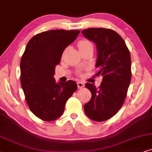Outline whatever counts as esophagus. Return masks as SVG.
Segmentation results:
<instances>
[{"label": "esophagus", "instance_id": "1", "mask_svg": "<svg viewBox=\"0 0 152 152\" xmlns=\"http://www.w3.org/2000/svg\"><path fill=\"white\" fill-rule=\"evenodd\" d=\"M77 86H78V89H81L85 86V84H84L83 82H78L77 83Z\"/></svg>", "mask_w": 152, "mask_h": 152}]
</instances>
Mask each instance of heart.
<instances>
[{"label": "heart", "mask_w": 152, "mask_h": 152, "mask_svg": "<svg viewBox=\"0 0 152 152\" xmlns=\"http://www.w3.org/2000/svg\"><path fill=\"white\" fill-rule=\"evenodd\" d=\"M78 47L80 51L87 50L88 48H93V45L90 40L88 39H81L78 42Z\"/></svg>", "instance_id": "heart-1"}]
</instances>
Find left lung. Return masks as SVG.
<instances>
[{
	"instance_id": "obj_1",
	"label": "left lung",
	"mask_w": 152,
	"mask_h": 152,
	"mask_svg": "<svg viewBox=\"0 0 152 152\" xmlns=\"http://www.w3.org/2000/svg\"><path fill=\"white\" fill-rule=\"evenodd\" d=\"M96 44V76H102L100 86L87 83L91 92L90 102L84 106L91 120L103 122L114 116L124 104L131 79V60L126 43L117 32L109 28H88L82 31Z\"/></svg>"
}]
</instances>
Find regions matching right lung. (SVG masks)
<instances>
[{
  "label": "right lung",
  "instance_id": "add662e5",
  "mask_svg": "<svg viewBox=\"0 0 152 152\" xmlns=\"http://www.w3.org/2000/svg\"><path fill=\"white\" fill-rule=\"evenodd\" d=\"M79 30H52L32 37L20 63L21 84L26 101L35 116L46 122L58 119L78 87L69 80L56 83V66L64 50L79 35Z\"/></svg>",
  "mask_w": 152,
  "mask_h": 152
}]
</instances>
